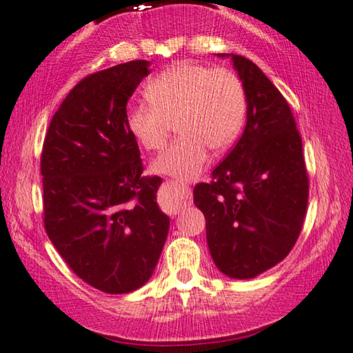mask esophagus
<instances>
[{
  "label": "esophagus",
  "mask_w": 353,
  "mask_h": 353,
  "mask_svg": "<svg viewBox=\"0 0 353 353\" xmlns=\"http://www.w3.org/2000/svg\"><path fill=\"white\" fill-rule=\"evenodd\" d=\"M168 187L171 189V208L181 210L182 207L190 203L192 200V190L189 185L181 184L177 181H168Z\"/></svg>",
  "instance_id": "obj_1"
}]
</instances>
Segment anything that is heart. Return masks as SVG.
I'll return each mask as SVG.
<instances>
[{
    "label": "heart",
    "mask_w": 353,
    "mask_h": 353,
    "mask_svg": "<svg viewBox=\"0 0 353 353\" xmlns=\"http://www.w3.org/2000/svg\"><path fill=\"white\" fill-rule=\"evenodd\" d=\"M146 104L128 107V132L141 148L159 151L176 122L177 138L153 163V171L182 181L203 171L208 148L233 143L246 115V91L234 71L182 61L156 74L145 86Z\"/></svg>",
    "instance_id": "b5f03b06"
}]
</instances>
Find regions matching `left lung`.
I'll list each match as a JSON object with an SVG mask.
<instances>
[{"instance_id": "1", "label": "left lung", "mask_w": 353, "mask_h": 353, "mask_svg": "<svg viewBox=\"0 0 353 353\" xmlns=\"http://www.w3.org/2000/svg\"><path fill=\"white\" fill-rule=\"evenodd\" d=\"M231 60L246 91V128L212 181L195 185L194 203L205 215L215 265L231 279H254L295 246L310 181L300 132L282 92L251 60L233 53Z\"/></svg>"}]
</instances>
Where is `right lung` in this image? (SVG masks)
Returning a JSON list of instances; mask_svg holds the SVG:
<instances>
[{"mask_svg":"<svg viewBox=\"0 0 353 353\" xmlns=\"http://www.w3.org/2000/svg\"><path fill=\"white\" fill-rule=\"evenodd\" d=\"M150 61L88 74L50 120L40 156L43 225L79 279L120 295L150 280L169 231L156 202L159 177H145L125 123L127 102Z\"/></svg>","mask_w":353,"mask_h":353,"instance_id":"right-lung-1","label":"right lung"}]
</instances>
